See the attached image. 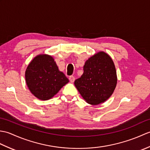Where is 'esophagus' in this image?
<instances>
[{
    "mask_svg": "<svg viewBox=\"0 0 150 150\" xmlns=\"http://www.w3.org/2000/svg\"><path fill=\"white\" fill-rule=\"evenodd\" d=\"M75 77H73V76H70V77H69V81L71 82H73L75 81Z\"/></svg>",
    "mask_w": 150,
    "mask_h": 150,
    "instance_id": "esophagus-1",
    "label": "esophagus"
}]
</instances>
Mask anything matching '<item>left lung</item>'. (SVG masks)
Wrapping results in <instances>:
<instances>
[{
    "instance_id": "obj_1",
    "label": "left lung",
    "mask_w": 150,
    "mask_h": 150,
    "mask_svg": "<svg viewBox=\"0 0 150 150\" xmlns=\"http://www.w3.org/2000/svg\"><path fill=\"white\" fill-rule=\"evenodd\" d=\"M84 73L76 79L75 87L87 103L100 104L109 98L116 88L115 66L111 57L98 52L86 61Z\"/></svg>"
}]
</instances>
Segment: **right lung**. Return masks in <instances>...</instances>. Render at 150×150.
<instances>
[{"instance_id":"right-lung-1","label":"right lung","mask_w":150,"mask_h":150,"mask_svg":"<svg viewBox=\"0 0 150 150\" xmlns=\"http://www.w3.org/2000/svg\"><path fill=\"white\" fill-rule=\"evenodd\" d=\"M25 79L31 93L42 100L52 98L69 82L54 59L47 54L34 57L26 69Z\"/></svg>"}]
</instances>
